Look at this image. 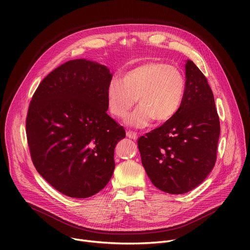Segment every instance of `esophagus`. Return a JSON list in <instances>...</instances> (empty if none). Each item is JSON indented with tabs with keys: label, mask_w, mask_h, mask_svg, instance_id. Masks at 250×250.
<instances>
[{
	"label": "esophagus",
	"mask_w": 250,
	"mask_h": 250,
	"mask_svg": "<svg viewBox=\"0 0 250 250\" xmlns=\"http://www.w3.org/2000/svg\"><path fill=\"white\" fill-rule=\"evenodd\" d=\"M126 137L129 138V139H133V140H137V138H138L137 134L135 132H132V130H127Z\"/></svg>",
	"instance_id": "34e87169"
}]
</instances>
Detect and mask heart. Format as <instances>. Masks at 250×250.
Wrapping results in <instances>:
<instances>
[{
	"label": "heart",
	"mask_w": 250,
	"mask_h": 250,
	"mask_svg": "<svg viewBox=\"0 0 250 250\" xmlns=\"http://www.w3.org/2000/svg\"><path fill=\"white\" fill-rule=\"evenodd\" d=\"M186 90L182 74L173 65L148 62L127 71L121 80H112L107 87L110 112L123 118L139 101L140 106L126 118L130 126H148L155 118L169 121L178 111Z\"/></svg>",
	"instance_id": "obj_1"
}]
</instances>
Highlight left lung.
Returning a JSON list of instances; mask_svg holds the SVG:
<instances>
[{
	"instance_id": "1",
	"label": "left lung",
	"mask_w": 250,
	"mask_h": 250,
	"mask_svg": "<svg viewBox=\"0 0 250 250\" xmlns=\"http://www.w3.org/2000/svg\"><path fill=\"white\" fill-rule=\"evenodd\" d=\"M186 90L176 114L138 140L142 164L153 185L186 193L206 179L217 160L220 121L207 78L186 63Z\"/></svg>"
}]
</instances>
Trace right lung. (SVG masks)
Wrapping results in <instances>:
<instances>
[{
  "instance_id": "add662e5",
  "label": "right lung",
  "mask_w": 250,
  "mask_h": 250,
  "mask_svg": "<svg viewBox=\"0 0 250 250\" xmlns=\"http://www.w3.org/2000/svg\"><path fill=\"white\" fill-rule=\"evenodd\" d=\"M111 79L103 64L72 60L49 73L30 101L26 136L33 165L71 198L97 193L113 174L114 148L125 130L106 113Z\"/></svg>"
}]
</instances>
